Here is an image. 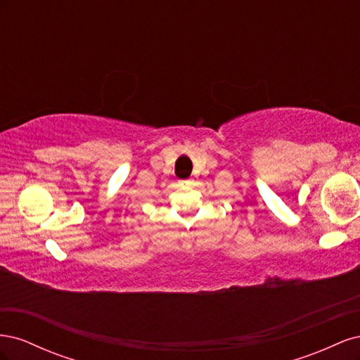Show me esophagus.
Wrapping results in <instances>:
<instances>
[{
	"instance_id": "esophagus-1",
	"label": "esophagus",
	"mask_w": 360,
	"mask_h": 360,
	"mask_svg": "<svg viewBox=\"0 0 360 360\" xmlns=\"http://www.w3.org/2000/svg\"><path fill=\"white\" fill-rule=\"evenodd\" d=\"M180 183L183 184V186H191V184L193 183V180H192V179H188V180H181Z\"/></svg>"
}]
</instances>
